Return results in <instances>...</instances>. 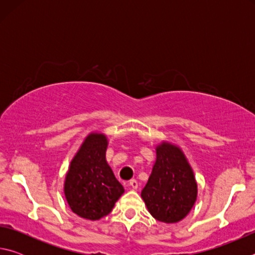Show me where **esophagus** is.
<instances>
[{
	"label": "esophagus",
	"mask_w": 255,
	"mask_h": 255,
	"mask_svg": "<svg viewBox=\"0 0 255 255\" xmlns=\"http://www.w3.org/2000/svg\"><path fill=\"white\" fill-rule=\"evenodd\" d=\"M129 185H130L131 189L135 190V189L138 188V182H137V181H136L135 179H132V180L129 181Z\"/></svg>",
	"instance_id": "obj_1"
}]
</instances>
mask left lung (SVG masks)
Masks as SVG:
<instances>
[{"mask_svg": "<svg viewBox=\"0 0 255 255\" xmlns=\"http://www.w3.org/2000/svg\"><path fill=\"white\" fill-rule=\"evenodd\" d=\"M141 198L149 214L158 222L178 223L187 216L197 200L198 185L187 157L179 146L162 141Z\"/></svg>", "mask_w": 255, "mask_h": 255, "instance_id": "8db88e82", "label": "left lung"}]
</instances>
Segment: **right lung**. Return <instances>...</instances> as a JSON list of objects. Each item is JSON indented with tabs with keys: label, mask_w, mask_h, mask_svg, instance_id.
Listing matches in <instances>:
<instances>
[{
	"label": "right lung",
	"mask_w": 255,
	"mask_h": 255,
	"mask_svg": "<svg viewBox=\"0 0 255 255\" xmlns=\"http://www.w3.org/2000/svg\"><path fill=\"white\" fill-rule=\"evenodd\" d=\"M108 138L90 132L80 146L64 182V193L73 213L89 221H99L111 213L125 192L106 159Z\"/></svg>",
	"instance_id": "add662e5"
}]
</instances>
